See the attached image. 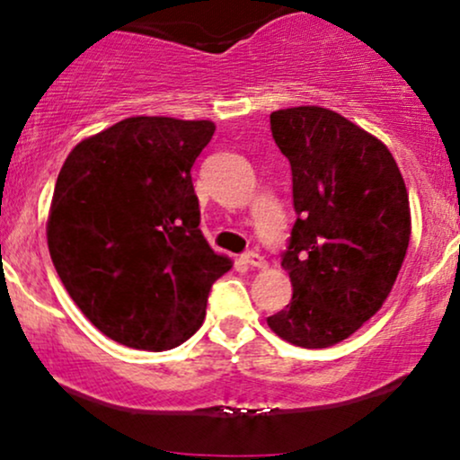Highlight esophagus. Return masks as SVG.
<instances>
[{"mask_svg":"<svg viewBox=\"0 0 460 460\" xmlns=\"http://www.w3.org/2000/svg\"><path fill=\"white\" fill-rule=\"evenodd\" d=\"M242 261L248 263V266H252V268H266V260H263L260 252H255V251L244 252V255H242Z\"/></svg>","mask_w":460,"mask_h":460,"instance_id":"34e87169","label":"esophagus"}]
</instances>
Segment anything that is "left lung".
<instances>
[{
  "label": "left lung",
  "instance_id": "left-lung-1",
  "mask_svg": "<svg viewBox=\"0 0 460 460\" xmlns=\"http://www.w3.org/2000/svg\"><path fill=\"white\" fill-rule=\"evenodd\" d=\"M270 129L298 218L281 261L292 300L268 326L294 346L329 348L392 292L411 240L409 192L387 146L332 110H277Z\"/></svg>",
  "mask_w": 460,
  "mask_h": 460
}]
</instances>
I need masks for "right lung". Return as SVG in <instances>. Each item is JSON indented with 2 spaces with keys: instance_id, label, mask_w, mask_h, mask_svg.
I'll list each match as a JSON object with an SVG mask.
<instances>
[{
  "instance_id": "right-lung-1",
  "label": "right lung",
  "mask_w": 460,
  "mask_h": 460,
  "mask_svg": "<svg viewBox=\"0 0 460 460\" xmlns=\"http://www.w3.org/2000/svg\"><path fill=\"white\" fill-rule=\"evenodd\" d=\"M214 131L212 120L131 116L62 164L47 218L51 261L82 314L119 344H183L231 270L200 234L190 175Z\"/></svg>"
}]
</instances>
